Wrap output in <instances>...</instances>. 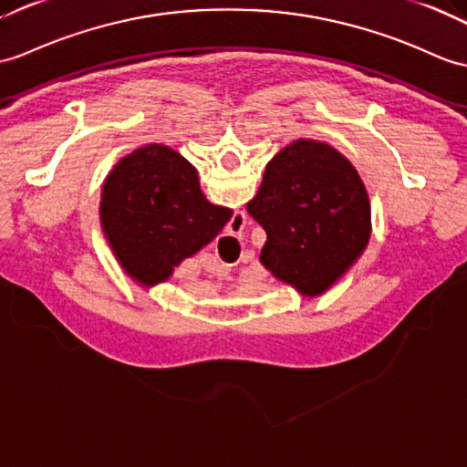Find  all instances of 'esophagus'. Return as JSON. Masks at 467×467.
Here are the masks:
<instances>
[{
  "instance_id": "34e87169",
  "label": "esophagus",
  "mask_w": 467,
  "mask_h": 467,
  "mask_svg": "<svg viewBox=\"0 0 467 467\" xmlns=\"http://www.w3.org/2000/svg\"><path fill=\"white\" fill-rule=\"evenodd\" d=\"M246 224V214L244 213H234L229 226V234H241Z\"/></svg>"
}]
</instances>
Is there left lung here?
Instances as JSON below:
<instances>
[{
    "mask_svg": "<svg viewBox=\"0 0 467 467\" xmlns=\"http://www.w3.org/2000/svg\"><path fill=\"white\" fill-rule=\"evenodd\" d=\"M246 209L266 231L260 263L306 296L332 286L370 238L360 177L338 150L317 140L280 150Z\"/></svg>",
    "mask_w": 467,
    "mask_h": 467,
    "instance_id": "8db88e82",
    "label": "left lung"
}]
</instances>
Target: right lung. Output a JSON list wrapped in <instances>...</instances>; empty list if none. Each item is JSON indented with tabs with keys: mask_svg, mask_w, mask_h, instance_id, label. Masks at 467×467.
I'll return each instance as SVG.
<instances>
[{
	"mask_svg": "<svg viewBox=\"0 0 467 467\" xmlns=\"http://www.w3.org/2000/svg\"><path fill=\"white\" fill-rule=\"evenodd\" d=\"M231 214L204 199L197 171L165 145L123 157L103 187L107 241L127 273L147 286L167 280L172 268L209 244Z\"/></svg>",
	"mask_w": 467,
	"mask_h": 467,
	"instance_id": "right-lung-1",
	"label": "right lung"
}]
</instances>
